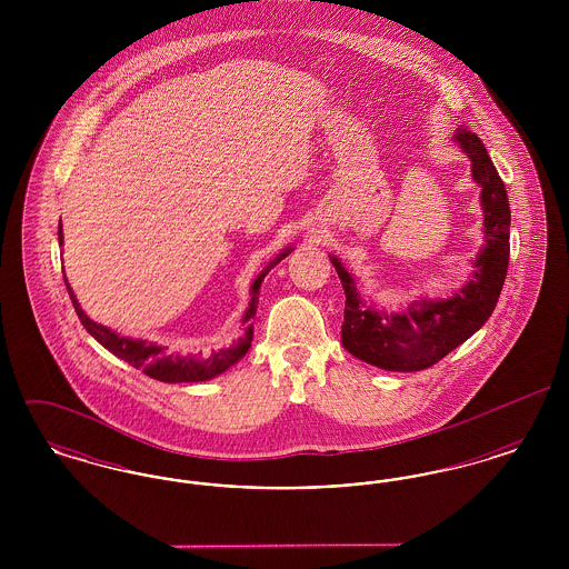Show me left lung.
Masks as SVG:
<instances>
[{
	"label": "left lung",
	"mask_w": 569,
	"mask_h": 569,
	"mask_svg": "<svg viewBox=\"0 0 569 569\" xmlns=\"http://www.w3.org/2000/svg\"><path fill=\"white\" fill-rule=\"evenodd\" d=\"M455 142L471 162V177L482 188L485 211V244L460 290L448 298H418L388 313L371 300H362L356 279L337 256H330L346 290L341 343L358 360L386 371H422L459 348L487 325L508 274L510 202L506 186L478 136L457 130Z\"/></svg>",
	"instance_id": "1"
}]
</instances>
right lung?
Wrapping results in <instances>:
<instances>
[{"label": "right lung", "instance_id": "add662e5", "mask_svg": "<svg viewBox=\"0 0 569 569\" xmlns=\"http://www.w3.org/2000/svg\"><path fill=\"white\" fill-rule=\"evenodd\" d=\"M59 244H63V230H61V221H59ZM295 247H286L281 253L274 256V260H271L262 272L253 279L251 288H249V307L244 309L243 325L244 328L243 337H239L230 348H223V350H217L211 352V356H193V353H172L168 352L166 346H158V343H151V341H144V339H132V337H121L119 332L110 330L107 326L98 325L93 322L84 311L81 309V302L77 300V295L72 292L66 274V288H68V295L70 300L74 305V311L81 320V325L84 326V330L100 343L104 346L109 352L114 353L117 358L126 360L128 365H132L134 369H140L144 376L149 378L160 379L166 383H193V381H207V379L217 378L221 376L223 371H228L230 367H234L244 353L249 352L251 348V339H253V325H251V318L256 316V309H258V298H260V286L264 281V277L269 274L274 264H279Z\"/></svg>", "mask_w": 569, "mask_h": 569}]
</instances>
